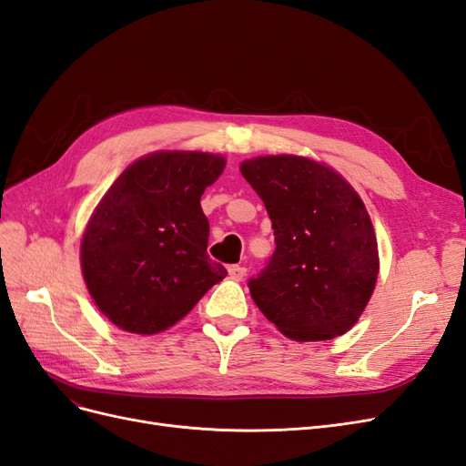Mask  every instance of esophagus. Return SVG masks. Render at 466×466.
I'll list each match as a JSON object with an SVG mask.
<instances>
[{
    "instance_id": "1",
    "label": "esophagus",
    "mask_w": 466,
    "mask_h": 466,
    "mask_svg": "<svg viewBox=\"0 0 466 466\" xmlns=\"http://www.w3.org/2000/svg\"><path fill=\"white\" fill-rule=\"evenodd\" d=\"M229 278L231 279H235V281H241L245 276H247V268L245 266H238V264H235V266H229Z\"/></svg>"
}]
</instances>
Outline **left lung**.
<instances>
[{
  "mask_svg": "<svg viewBox=\"0 0 466 466\" xmlns=\"http://www.w3.org/2000/svg\"><path fill=\"white\" fill-rule=\"evenodd\" d=\"M272 219L276 250L250 279L252 301L295 342L348 332L379 276L371 218L350 182L303 155H260L238 165Z\"/></svg>",
  "mask_w": 466,
  "mask_h": 466,
  "instance_id": "obj_1",
  "label": "left lung"
}]
</instances>
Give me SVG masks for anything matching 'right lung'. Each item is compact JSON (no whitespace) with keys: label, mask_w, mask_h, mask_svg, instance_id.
<instances>
[{"label":"right lung","mask_w":466,"mask_h":466,"mask_svg":"<svg viewBox=\"0 0 466 466\" xmlns=\"http://www.w3.org/2000/svg\"><path fill=\"white\" fill-rule=\"evenodd\" d=\"M225 163L219 153L153 151L126 167L95 206L81 235V274L98 311L120 330L171 329L228 276L206 252L200 206Z\"/></svg>","instance_id":"right-lung-1"}]
</instances>
